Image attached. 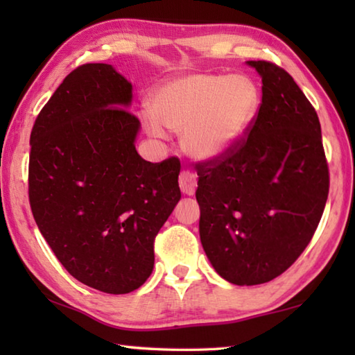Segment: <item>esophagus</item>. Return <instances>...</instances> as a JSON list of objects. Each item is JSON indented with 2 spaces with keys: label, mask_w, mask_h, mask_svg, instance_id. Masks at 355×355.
I'll list each match as a JSON object with an SVG mask.
<instances>
[{
  "label": "esophagus",
  "mask_w": 355,
  "mask_h": 355,
  "mask_svg": "<svg viewBox=\"0 0 355 355\" xmlns=\"http://www.w3.org/2000/svg\"><path fill=\"white\" fill-rule=\"evenodd\" d=\"M178 183H180V189H182L183 194L192 196L196 192V188H197V175H194L192 172L183 171L182 173H180Z\"/></svg>",
  "instance_id": "34e87169"
}]
</instances>
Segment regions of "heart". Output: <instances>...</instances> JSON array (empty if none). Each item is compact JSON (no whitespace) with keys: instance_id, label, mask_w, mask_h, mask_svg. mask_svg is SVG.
<instances>
[{"instance_id":"obj_1","label":"heart","mask_w":355,"mask_h":355,"mask_svg":"<svg viewBox=\"0 0 355 355\" xmlns=\"http://www.w3.org/2000/svg\"><path fill=\"white\" fill-rule=\"evenodd\" d=\"M260 110V91L245 75H191L164 83L150 101L144 125L163 137L164 125L182 133L183 148L199 159L227 155Z\"/></svg>"}]
</instances>
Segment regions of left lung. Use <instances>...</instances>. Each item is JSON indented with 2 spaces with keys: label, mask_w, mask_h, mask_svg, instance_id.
I'll return each mask as SVG.
<instances>
[{
  "label": "left lung",
  "mask_w": 355,
  "mask_h": 355,
  "mask_svg": "<svg viewBox=\"0 0 355 355\" xmlns=\"http://www.w3.org/2000/svg\"><path fill=\"white\" fill-rule=\"evenodd\" d=\"M248 64L261 76L260 110L230 152L199 163L196 191L203 250L235 285L284 274L313 238L329 194L315 107L286 70Z\"/></svg>",
  "instance_id": "obj_1"
}]
</instances>
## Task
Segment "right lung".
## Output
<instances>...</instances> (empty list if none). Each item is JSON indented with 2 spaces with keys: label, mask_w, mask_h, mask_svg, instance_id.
Listing matches in <instances>:
<instances>
[{
  "label": "right lung",
  "mask_w": 355,
  "mask_h": 355,
  "mask_svg": "<svg viewBox=\"0 0 355 355\" xmlns=\"http://www.w3.org/2000/svg\"><path fill=\"white\" fill-rule=\"evenodd\" d=\"M131 84L107 64L64 78L31 131L29 205L45 241L81 284L135 291L153 271L155 238L182 197L180 161L136 152Z\"/></svg>",
  "instance_id": "right-lung-1"
}]
</instances>
